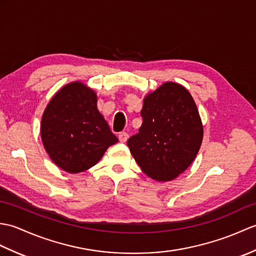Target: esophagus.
<instances>
[{
  "mask_svg": "<svg viewBox=\"0 0 256 256\" xmlns=\"http://www.w3.org/2000/svg\"><path fill=\"white\" fill-rule=\"evenodd\" d=\"M128 138V134L126 132H120V133H118V140H120V142H122V143L126 142Z\"/></svg>",
  "mask_w": 256,
  "mask_h": 256,
  "instance_id": "34e87169",
  "label": "esophagus"
}]
</instances>
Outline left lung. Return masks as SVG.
I'll use <instances>...</instances> for the list:
<instances>
[{
  "mask_svg": "<svg viewBox=\"0 0 256 256\" xmlns=\"http://www.w3.org/2000/svg\"><path fill=\"white\" fill-rule=\"evenodd\" d=\"M138 133L128 140L135 162L157 182H170L197 156L204 128L192 94L184 86L165 82L148 94Z\"/></svg>",
  "mask_w": 256,
  "mask_h": 256,
  "instance_id": "8db88e82",
  "label": "left lung"
}]
</instances>
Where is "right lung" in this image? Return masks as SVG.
<instances>
[{"label":"right lung","mask_w":256,"mask_h":256,"mask_svg":"<svg viewBox=\"0 0 256 256\" xmlns=\"http://www.w3.org/2000/svg\"><path fill=\"white\" fill-rule=\"evenodd\" d=\"M40 134L52 160L70 174L94 166L118 140L98 110L96 92L79 81L52 96L42 114Z\"/></svg>","instance_id":"1"}]
</instances>
